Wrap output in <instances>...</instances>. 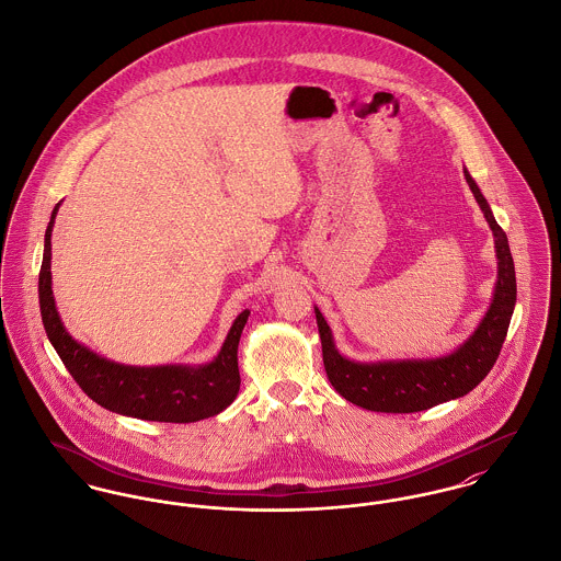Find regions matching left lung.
I'll return each mask as SVG.
<instances>
[{
  "label": "left lung",
  "mask_w": 561,
  "mask_h": 561,
  "mask_svg": "<svg viewBox=\"0 0 561 561\" xmlns=\"http://www.w3.org/2000/svg\"><path fill=\"white\" fill-rule=\"evenodd\" d=\"M465 180L495 238L497 285L484 319L457 352L426 359L354 362L339 354L332 330L321 310L314 306L328 379L343 399L357 408L383 413H413L459 399L489 375L502 352L516 302L514 261L510 255L506 231L497 225L484 195L467 169Z\"/></svg>",
  "instance_id": "1"
}]
</instances>
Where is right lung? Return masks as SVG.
I'll return each mask as SVG.
<instances>
[{
    "label": "right lung",
    "instance_id": "obj_1",
    "mask_svg": "<svg viewBox=\"0 0 561 561\" xmlns=\"http://www.w3.org/2000/svg\"><path fill=\"white\" fill-rule=\"evenodd\" d=\"M59 204L45 233V255L38 278L41 314L57 356L79 388L101 408L152 422H197L229 408L240 390L238 345L251 310H242L218 356L207 364L126 366L77 343L64 328L51 289V231Z\"/></svg>",
    "mask_w": 561,
    "mask_h": 561
}]
</instances>
